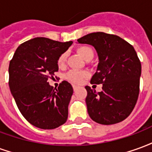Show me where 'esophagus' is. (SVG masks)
I'll use <instances>...</instances> for the list:
<instances>
[{
	"label": "esophagus",
	"mask_w": 152,
	"mask_h": 152,
	"mask_svg": "<svg viewBox=\"0 0 152 152\" xmlns=\"http://www.w3.org/2000/svg\"><path fill=\"white\" fill-rule=\"evenodd\" d=\"M77 88H78V86H75V85H73V89H74V90H76V89H77Z\"/></svg>",
	"instance_id": "1"
}]
</instances>
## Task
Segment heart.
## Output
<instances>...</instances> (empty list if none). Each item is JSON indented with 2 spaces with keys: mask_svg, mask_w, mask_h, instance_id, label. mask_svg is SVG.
I'll list each match as a JSON object with an SVG mask.
<instances>
[{
  "mask_svg": "<svg viewBox=\"0 0 152 152\" xmlns=\"http://www.w3.org/2000/svg\"><path fill=\"white\" fill-rule=\"evenodd\" d=\"M77 53L82 57L84 59H92L94 57V50L92 48L87 45H82L77 48ZM66 59V53H63L58 58V65L59 67H63L65 65ZM88 76V74L86 72L82 71H77V70H72L69 72H67L65 75V79L68 81L72 83H80L83 80Z\"/></svg>",
  "mask_w": 152,
  "mask_h": 152,
  "instance_id": "1",
  "label": "heart"
}]
</instances>
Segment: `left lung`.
Instances as JSON below:
<instances>
[{
	"label": "left lung",
	"mask_w": 152,
	"mask_h": 152,
	"mask_svg": "<svg viewBox=\"0 0 152 152\" xmlns=\"http://www.w3.org/2000/svg\"><path fill=\"white\" fill-rule=\"evenodd\" d=\"M77 41L94 47L99 56L90 83L102 84V90L97 93L86 86L89 115L106 125L124 121L134 110L139 94L142 66L134 48L118 36L100 31L84 36Z\"/></svg>",
	"instance_id": "left-lung-1"
}]
</instances>
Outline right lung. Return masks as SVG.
I'll use <instances>...</instances> for the list:
<instances>
[{"label": "right lung", "mask_w": 152, "mask_h": 152, "mask_svg": "<svg viewBox=\"0 0 152 152\" xmlns=\"http://www.w3.org/2000/svg\"><path fill=\"white\" fill-rule=\"evenodd\" d=\"M72 43L33 38L18 47L10 63V92L21 114L36 127L53 129L67 120L72 86L63 80L56 89L48 80L58 71V58Z\"/></svg>", "instance_id": "add662e5"}]
</instances>
